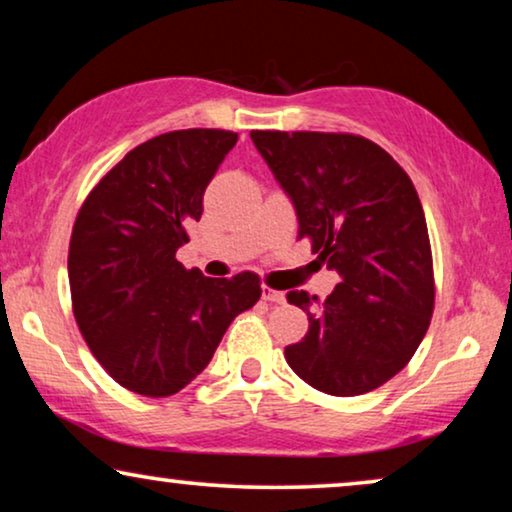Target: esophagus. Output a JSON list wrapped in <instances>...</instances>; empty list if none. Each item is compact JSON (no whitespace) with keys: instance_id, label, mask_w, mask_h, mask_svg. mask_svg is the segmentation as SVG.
Here are the masks:
<instances>
[{"instance_id":"esophagus-1","label":"esophagus","mask_w":512,"mask_h":512,"mask_svg":"<svg viewBox=\"0 0 512 512\" xmlns=\"http://www.w3.org/2000/svg\"><path fill=\"white\" fill-rule=\"evenodd\" d=\"M261 298L268 300V303H275V305H282L284 300H286V296H284L282 291L270 289V286H263V289H261Z\"/></svg>"}]
</instances>
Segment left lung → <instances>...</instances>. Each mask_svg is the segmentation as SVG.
Returning a JSON list of instances; mask_svg holds the SVG:
<instances>
[{
    "label": "left lung",
    "instance_id": "8db88e82",
    "mask_svg": "<svg viewBox=\"0 0 512 512\" xmlns=\"http://www.w3.org/2000/svg\"><path fill=\"white\" fill-rule=\"evenodd\" d=\"M251 142L298 216V237L340 275L307 312L310 331L284 349L300 380L331 396L368 394L417 352L433 314V265L422 202L387 151L354 135L251 130Z\"/></svg>",
    "mask_w": 512,
    "mask_h": 512
}]
</instances>
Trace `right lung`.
<instances>
[{"label":"right lung","mask_w":512,"mask_h":512,"mask_svg":"<svg viewBox=\"0 0 512 512\" xmlns=\"http://www.w3.org/2000/svg\"><path fill=\"white\" fill-rule=\"evenodd\" d=\"M237 132L174 130L139 144L97 184L69 242L76 324L102 368L135 394L163 398L193 382L237 314L261 298L254 272L186 270L177 249Z\"/></svg>","instance_id":"obj_1"}]
</instances>
